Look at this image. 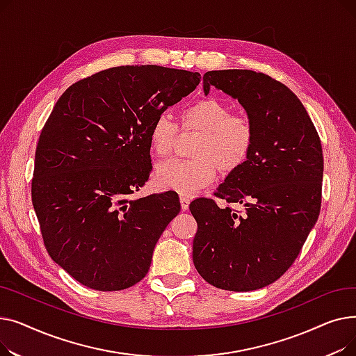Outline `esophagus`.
Segmentation results:
<instances>
[{"instance_id": "obj_1", "label": "esophagus", "mask_w": 356, "mask_h": 356, "mask_svg": "<svg viewBox=\"0 0 356 356\" xmlns=\"http://www.w3.org/2000/svg\"><path fill=\"white\" fill-rule=\"evenodd\" d=\"M189 203H191V199L188 196H184V195L180 196V207H181L183 211L189 209Z\"/></svg>"}]
</instances>
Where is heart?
Returning <instances> with one entry per match:
<instances>
[{
    "instance_id": "1",
    "label": "heart",
    "mask_w": 356,
    "mask_h": 356,
    "mask_svg": "<svg viewBox=\"0 0 356 356\" xmlns=\"http://www.w3.org/2000/svg\"><path fill=\"white\" fill-rule=\"evenodd\" d=\"M183 129L199 131L193 147L195 159H170L157 165L154 181L164 191L192 196L208 186L216 175V167L229 175L245 164L255 143L252 121L219 99L196 101L180 112ZM179 134V127L170 115L160 114L149 127L148 140L153 154H170Z\"/></svg>"
}]
</instances>
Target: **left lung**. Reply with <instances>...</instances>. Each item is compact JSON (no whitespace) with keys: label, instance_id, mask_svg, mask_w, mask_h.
<instances>
[{"label":"left lung","instance_id":"8db88e82","mask_svg":"<svg viewBox=\"0 0 356 356\" xmlns=\"http://www.w3.org/2000/svg\"><path fill=\"white\" fill-rule=\"evenodd\" d=\"M228 93L255 128L251 156L215 196L244 207L238 215L212 199L191 204L197 222L193 263L204 282L229 291L263 289L294 263L319 218L323 153L306 108L268 74L228 69L203 74V90Z\"/></svg>","mask_w":356,"mask_h":356}]
</instances>
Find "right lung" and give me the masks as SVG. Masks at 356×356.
Instances as JSON below:
<instances>
[{
    "label": "right lung",
    "mask_w": 356,
    "mask_h": 356,
    "mask_svg": "<svg viewBox=\"0 0 356 356\" xmlns=\"http://www.w3.org/2000/svg\"><path fill=\"white\" fill-rule=\"evenodd\" d=\"M200 82L156 65L101 70L69 86L35 148L31 200L46 250L81 284L117 291L148 273L175 192L131 199L152 172L154 118Z\"/></svg>",
    "instance_id": "right-lung-1"
}]
</instances>
